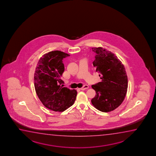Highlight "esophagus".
I'll return each mask as SVG.
<instances>
[{"label": "esophagus", "instance_id": "obj_1", "mask_svg": "<svg viewBox=\"0 0 156 156\" xmlns=\"http://www.w3.org/2000/svg\"><path fill=\"white\" fill-rule=\"evenodd\" d=\"M88 88H89V86L87 85H84V87H82L80 89L81 90H86V89H87Z\"/></svg>", "mask_w": 156, "mask_h": 156}]
</instances>
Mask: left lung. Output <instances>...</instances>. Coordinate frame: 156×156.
<instances>
[{"label":"left lung","instance_id":"left-lung-1","mask_svg":"<svg viewBox=\"0 0 156 156\" xmlns=\"http://www.w3.org/2000/svg\"><path fill=\"white\" fill-rule=\"evenodd\" d=\"M92 49L96 53L93 65L100 73L101 82L92 85L96 94L91 103L98 110L110 112L124 100L128 87L127 74L124 66L114 53L101 47Z\"/></svg>","mask_w":156,"mask_h":156}]
</instances>
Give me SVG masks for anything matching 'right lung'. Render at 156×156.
Instances as JSON below:
<instances>
[{
    "label": "right lung",
    "instance_id": "obj_1",
    "mask_svg": "<svg viewBox=\"0 0 156 156\" xmlns=\"http://www.w3.org/2000/svg\"><path fill=\"white\" fill-rule=\"evenodd\" d=\"M69 56L60 51L44 55L39 60L34 76L36 94L41 102L51 110L62 112L74 104L77 92L60 85L64 71L63 58Z\"/></svg>",
    "mask_w": 156,
    "mask_h": 156
}]
</instances>
